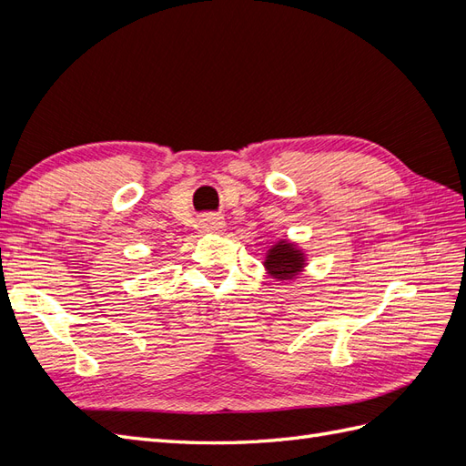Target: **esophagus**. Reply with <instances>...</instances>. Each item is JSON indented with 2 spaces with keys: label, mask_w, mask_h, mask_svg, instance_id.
<instances>
[{
  "label": "esophagus",
  "mask_w": 466,
  "mask_h": 466,
  "mask_svg": "<svg viewBox=\"0 0 466 466\" xmlns=\"http://www.w3.org/2000/svg\"><path fill=\"white\" fill-rule=\"evenodd\" d=\"M202 233H221L225 229V219L216 214H208L200 219Z\"/></svg>",
  "instance_id": "34e87169"
}]
</instances>
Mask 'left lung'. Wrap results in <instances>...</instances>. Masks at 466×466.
<instances>
[{
  "instance_id": "left-lung-1",
  "label": "left lung",
  "mask_w": 466,
  "mask_h": 466,
  "mask_svg": "<svg viewBox=\"0 0 466 466\" xmlns=\"http://www.w3.org/2000/svg\"><path fill=\"white\" fill-rule=\"evenodd\" d=\"M262 266L268 276L284 284V281H291L305 272L307 252L299 247V243L289 241V238H279L266 250Z\"/></svg>"
}]
</instances>
